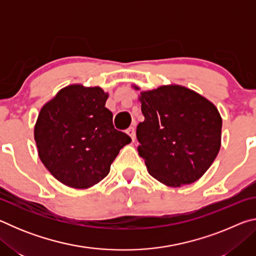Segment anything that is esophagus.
Returning a JSON list of instances; mask_svg holds the SVG:
<instances>
[{
    "label": "esophagus",
    "mask_w": 256,
    "mask_h": 256,
    "mask_svg": "<svg viewBox=\"0 0 256 256\" xmlns=\"http://www.w3.org/2000/svg\"><path fill=\"white\" fill-rule=\"evenodd\" d=\"M126 133L128 134L130 138H132V141L134 142V140H136V128H134L133 126L128 128V131H126Z\"/></svg>",
    "instance_id": "34e87169"
}]
</instances>
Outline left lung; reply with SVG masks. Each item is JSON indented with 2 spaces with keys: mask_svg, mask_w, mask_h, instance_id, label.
Segmentation results:
<instances>
[{
  "mask_svg": "<svg viewBox=\"0 0 256 256\" xmlns=\"http://www.w3.org/2000/svg\"><path fill=\"white\" fill-rule=\"evenodd\" d=\"M138 102L144 120L136 128L138 151L149 174L170 188L200 180L222 146V120L216 107L180 84L142 90Z\"/></svg>",
  "mask_w": 256,
  "mask_h": 256,
  "instance_id": "1",
  "label": "left lung"
}]
</instances>
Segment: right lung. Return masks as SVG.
<instances>
[{"instance_id": "1", "label": "right lung", "mask_w": 256, "mask_h": 256, "mask_svg": "<svg viewBox=\"0 0 256 256\" xmlns=\"http://www.w3.org/2000/svg\"><path fill=\"white\" fill-rule=\"evenodd\" d=\"M100 86H64L40 108L34 128L38 157L60 183L86 190L108 175L120 150L131 142L112 125Z\"/></svg>"}]
</instances>
